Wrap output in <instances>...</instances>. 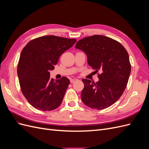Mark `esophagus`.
Returning a JSON list of instances; mask_svg holds the SVG:
<instances>
[{"mask_svg":"<svg viewBox=\"0 0 149 149\" xmlns=\"http://www.w3.org/2000/svg\"><path fill=\"white\" fill-rule=\"evenodd\" d=\"M78 81L77 79L74 78V79H71L70 80V82H71V83H74V82H76V81Z\"/></svg>","mask_w":149,"mask_h":149,"instance_id":"1","label":"esophagus"}]
</instances>
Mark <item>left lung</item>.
Segmentation results:
<instances>
[{
	"instance_id": "1",
	"label": "left lung",
	"mask_w": 149,
	"mask_h": 149,
	"mask_svg": "<svg viewBox=\"0 0 149 149\" xmlns=\"http://www.w3.org/2000/svg\"><path fill=\"white\" fill-rule=\"evenodd\" d=\"M76 48L87 55L88 63L95 70L99 80L94 83L83 79L81 98L93 109H104L118 101L127 86L131 71L128 53L123 45L106 36L95 35L76 43Z\"/></svg>"
}]
</instances>
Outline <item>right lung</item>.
<instances>
[{
    "label": "right lung",
    "instance_id": "1",
    "mask_svg": "<svg viewBox=\"0 0 149 149\" xmlns=\"http://www.w3.org/2000/svg\"><path fill=\"white\" fill-rule=\"evenodd\" d=\"M76 42L74 38L47 35L31 40L22 49L17 65L20 89L35 109L49 111L61 104L70 81L65 76L55 81L49 71Z\"/></svg>",
    "mask_w": 149,
    "mask_h": 149
}]
</instances>
